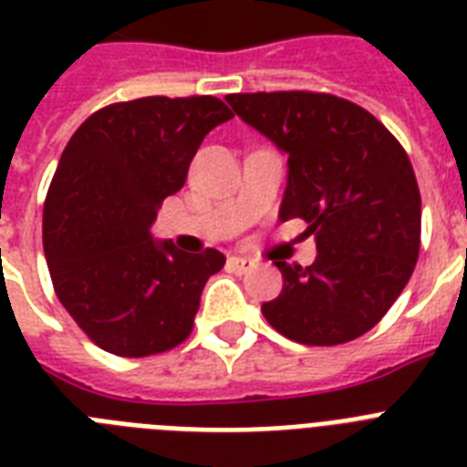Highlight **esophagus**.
I'll return each instance as SVG.
<instances>
[{"mask_svg":"<svg viewBox=\"0 0 467 467\" xmlns=\"http://www.w3.org/2000/svg\"><path fill=\"white\" fill-rule=\"evenodd\" d=\"M252 269H254V259H247V256H230L227 259V271H233V274H247Z\"/></svg>","mask_w":467,"mask_h":467,"instance_id":"34e87169","label":"esophagus"}]
</instances>
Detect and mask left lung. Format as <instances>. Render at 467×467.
Wrapping results in <instances>:
<instances>
[{"label": "left lung", "mask_w": 467, "mask_h": 467, "mask_svg": "<svg viewBox=\"0 0 467 467\" xmlns=\"http://www.w3.org/2000/svg\"><path fill=\"white\" fill-rule=\"evenodd\" d=\"M225 101L288 155L281 220H306L317 242L310 266L274 262L284 291L264 303V317L307 347L361 337L390 310L420 256L421 196L405 148L373 113L325 91Z\"/></svg>", "instance_id": "1"}]
</instances>
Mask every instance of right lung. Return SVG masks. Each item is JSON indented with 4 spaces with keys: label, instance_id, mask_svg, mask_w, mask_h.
<instances>
[{
    "label": "right lung",
    "instance_id": "right-lung-1",
    "mask_svg": "<svg viewBox=\"0 0 467 467\" xmlns=\"http://www.w3.org/2000/svg\"><path fill=\"white\" fill-rule=\"evenodd\" d=\"M230 119L215 97H142L99 109L69 138L43 205V249L57 300L109 354H161L193 329L225 256L157 244L150 227L205 135Z\"/></svg>",
    "mask_w": 467,
    "mask_h": 467
}]
</instances>
